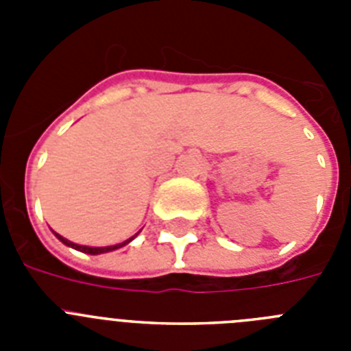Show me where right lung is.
I'll use <instances>...</instances> for the list:
<instances>
[{
  "instance_id": "obj_1",
  "label": "right lung",
  "mask_w": 351,
  "mask_h": 351,
  "mask_svg": "<svg viewBox=\"0 0 351 351\" xmlns=\"http://www.w3.org/2000/svg\"><path fill=\"white\" fill-rule=\"evenodd\" d=\"M56 237L60 239V241H61V243H63V244H66V246L73 247V250H79V251H82V253H89V255H100V253H107V251H114V250H117V247H123V246H125V244H128L130 241H132V239H135V235H133V237H130L128 241H125V243L116 244V246H107V247H89V246H79V244H73V243H70V241H68V239L61 237L60 234H56Z\"/></svg>"
}]
</instances>
